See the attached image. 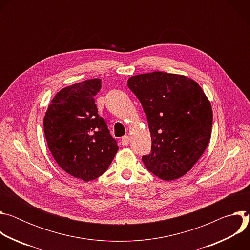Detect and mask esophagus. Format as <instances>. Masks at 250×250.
Instances as JSON below:
<instances>
[{"instance_id":"esophagus-1","label":"esophagus","mask_w":250,"mask_h":250,"mask_svg":"<svg viewBox=\"0 0 250 250\" xmlns=\"http://www.w3.org/2000/svg\"><path fill=\"white\" fill-rule=\"evenodd\" d=\"M128 141H129L128 136H127V135H125V136H123V138H122V145H123L124 146H128Z\"/></svg>"}]
</instances>
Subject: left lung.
<instances>
[{
  "mask_svg": "<svg viewBox=\"0 0 250 250\" xmlns=\"http://www.w3.org/2000/svg\"><path fill=\"white\" fill-rule=\"evenodd\" d=\"M127 86L147 117L152 144L142 156L146 167L165 181L184 176L210 138L212 111L204 91L191 78L157 71L130 77Z\"/></svg>",
  "mask_w": 250,
  "mask_h": 250,
  "instance_id": "1",
  "label": "left lung"
}]
</instances>
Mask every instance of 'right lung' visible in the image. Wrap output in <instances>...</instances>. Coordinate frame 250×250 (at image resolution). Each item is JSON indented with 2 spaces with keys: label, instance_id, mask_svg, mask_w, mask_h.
I'll list each match as a JSON object with an SVG mask.
<instances>
[{
  "label": "right lung",
  "instance_id": "1",
  "mask_svg": "<svg viewBox=\"0 0 250 250\" xmlns=\"http://www.w3.org/2000/svg\"><path fill=\"white\" fill-rule=\"evenodd\" d=\"M101 87V79H90L63 88L43 119L47 146L57 164L86 182L104 173L119 149L98 115L94 97Z\"/></svg>",
  "mask_w": 250,
  "mask_h": 250
}]
</instances>
